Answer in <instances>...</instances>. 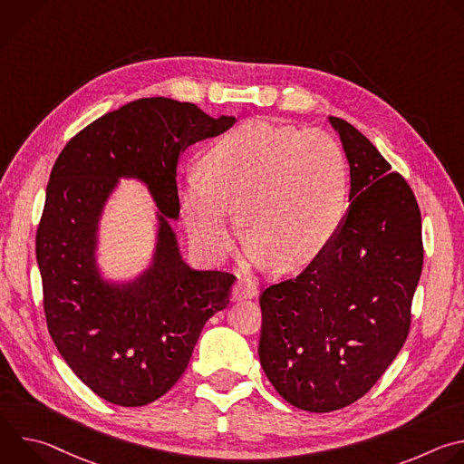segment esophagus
I'll return each mask as SVG.
<instances>
[{"mask_svg": "<svg viewBox=\"0 0 464 464\" xmlns=\"http://www.w3.org/2000/svg\"><path fill=\"white\" fill-rule=\"evenodd\" d=\"M256 295V286L249 279H240L235 283L231 288V301H242V299H251Z\"/></svg>", "mask_w": 464, "mask_h": 464, "instance_id": "esophagus-1", "label": "esophagus"}]
</instances>
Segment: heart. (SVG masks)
I'll use <instances>...</instances> for the list:
<instances>
[{
	"mask_svg": "<svg viewBox=\"0 0 464 464\" xmlns=\"http://www.w3.org/2000/svg\"><path fill=\"white\" fill-rule=\"evenodd\" d=\"M200 170L179 183V213L194 246L222 256L233 242V209L256 260L299 270L334 238L347 200L340 143L321 130L246 121L217 140Z\"/></svg>",
	"mask_w": 464,
	"mask_h": 464,
	"instance_id": "b5f03b06",
	"label": "heart"
}]
</instances>
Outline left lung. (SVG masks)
I'll return each mask as SVG.
<instances>
[{
	"label": "left lung",
	"instance_id": "left-lung-1",
	"mask_svg": "<svg viewBox=\"0 0 464 464\" xmlns=\"http://www.w3.org/2000/svg\"><path fill=\"white\" fill-rule=\"evenodd\" d=\"M330 124L351 167L347 215L297 277L260 294V365L286 402L312 413L362 399L401 353L424 258L408 181L351 122Z\"/></svg>",
	"mask_w": 464,
	"mask_h": 464
}]
</instances>
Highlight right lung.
<instances>
[{"label":"right lung","mask_w":464,"mask_h":464,"mask_svg":"<svg viewBox=\"0 0 464 464\" xmlns=\"http://www.w3.org/2000/svg\"><path fill=\"white\" fill-rule=\"evenodd\" d=\"M233 124L192 102L140 99L81 130L53 165L36 231L45 321L65 363L111 404L161 399L229 303L237 277L187 266L169 218L179 215V154ZM119 177L147 182L160 209L151 268L124 285L104 282L94 262L98 218Z\"/></svg>","instance_id":"add662e5"}]
</instances>
